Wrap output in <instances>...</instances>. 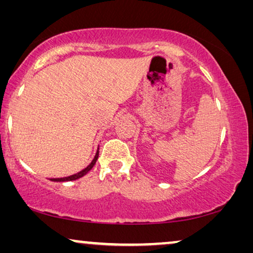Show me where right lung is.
I'll use <instances>...</instances> for the list:
<instances>
[{
	"mask_svg": "<svg viewBox=\"0 0 253 253\" xmlns=\"http://www.w3.org/2000/svg\"><path fill=\"white\" fill-rule=\"evenodd\" d=\"M98 158H99V147H98V151H96V153H95V157H94V159H93V160H92L91 164H89L86 168L83 169V170L78 171L77 174H74V175L67 176V177H61V178H50V181H53V182H68V181H75V179L81 178V177H83V176H85L86 174H87V172H88L89 170H91V169L93 168V166L95 165L96 160H98Z\"/></svg>",
	"mask_w": 253,
	"mask_h": 253,
	"instance_id": "obj_1",
	"label": "right lung"
}]
</instances>
